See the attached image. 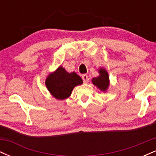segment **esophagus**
Returning <instances> with one entry per match:
<instances>
[{
  "label": "esophagus",
  "mask_w": 156,
  "mask_h": 156,
  "mask_svg": "<svg viewBox=\"0 0 156 156\" xmlns=\"http://www.w3.org/2000/svg\"><path fill=\"white\" fill-rule=\"evenodd\" d=\"M81 77H82V79H83L84 83H88L89 80V77H88V76H87V75H83V76H82Z\"/></svg>",
  "instance_id": "obj_1"
}]
</instances>
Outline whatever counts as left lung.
<instances>
[{"mask_svg":"<svg viewBox=\"0 0 156 156\" xmlns=\"http://www.w3.org/2000/svg\"><path fill=\"white\" fill-rule=\"evenodd\" d=\"M98 73L100 74L99 76L92 78V83L101 91L106 92L109 87V77L108 73L103 68H100Z\"/></svg>","mask_w":156,"mask_h":156,"instance_id":"1","label":"left lung"}]
</instances>
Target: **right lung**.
Masks as SVG:
<instances>
[{"label":"right lung","mask_w":156,"mask_h":156,"mask_svg":"<svg viewBox=\"0 0 156 156\" xmlns=\"http://www.w3.org/2000/svg\"><path fill=\"white\" fill-rule=\"evenodd\" d=\"M83 83L81 78L76 73H68L60 66L55 72L48 75L45 85L50 93L58 100L69 98L75 87Z\"/></svg>","instance_id":"1"}]
</instances>
